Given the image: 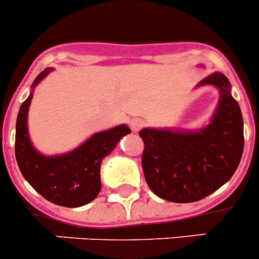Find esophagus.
Masks as SVG:
<instances>
[{
	"mask_svg": "<svg viewBox=\"0 0 259 259\" xmlns=\"http://www.w3.org/2000/svg\"><path fill=\"white\" fill-rule=\"evenodd\" d=\"M145 125V121L143 119H133L130 121V127H132L133 132H138L139 129H142Z\"/></svg>",
	"mask_w": 259,
	"mask_h": 259,
	"instance_id": "esophagus-1",
	"label": "esophagus"
}]
</instances>
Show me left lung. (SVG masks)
I'll return each instance as SVG.
<instances>
[{
    "label": "left lung",
    "mask_w": 259,
    "mask_h": 259,
    "mask_svg": "<svg viewBox=\"0 0 259 259\" xmlns=\"http://www.w3.org/2000/svg\"><path fill=\"white\" fill-rule=\"evenodd\" d=\"M214 86L219 101L210 122L201 129H155L139 132L144 142L142 165L150 190L177 204L199 201L232 178L242 159L244 130L232 84L215 72L197 87Z\"/></svg>",
    "instance_id": "1"
}]
</instances>
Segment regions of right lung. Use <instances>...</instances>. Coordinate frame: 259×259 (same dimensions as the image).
Here are the masks:
<instances>
[{"mask_svg": "<svg viewBox=\"0 0 259 259\" xmlns=\"http://www.w3.org/2000/svg\"><path fill=\"white\" fill-rule=\"evenodd\" d=\"M53 71L45 68L31 84L29 97L22 102L16 120L15 154L25 180L44 199L59 206L79 207L97 197L101 191L100 168L105 157L116 148L122 137L130 134L121 124L99 132L71 152L44 155L35 149L27 130V112L34 89Z\"/></svg>", "mask_w": 259, "mask_h": 259, "instance_id": "add662e5", "label": "right lung"}]
</instances>
